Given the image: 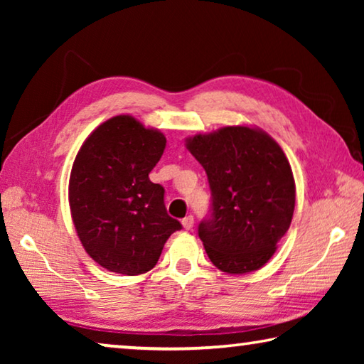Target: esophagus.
Masks as SVG:
<instances>
[{
	"label": "esophagus",
	"instance_id": "34e87169",
	"mask_svg": "<svg viewBox=\"0 0 364 364\" xmlns=\"http://www.w3.org/2000/svg\"><path fill=\"white\" fill-rule=\"evenodd\" d=\"M181 223H183L184 230H191V228L194 226V217H193V215H188V217L183 218Z\"/></svg>",
	"mask_w": 364,
	"mask_h": 364
}]
</instances>
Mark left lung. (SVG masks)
I'll list each match as a JSON object with an SVG mask.
<instances>
[{
	"instance_id": "left-lung-1",
	"label": "left lung",
	"mask_w": 364,
	"mask_h": 364,
	"mask_svg": "<svg viewBox=\"0 0 364 364\" xmlns=\"http://www.w3.org/2000/svg\"><path fill=\"white\" fill-rule=\"evenodd\" d=\"M212 191L199 225L210 262L231 274L262 268L291 226L295 181L279 144L260 128L223 127L186 139Z\"/></svg>"
}]
</instances>
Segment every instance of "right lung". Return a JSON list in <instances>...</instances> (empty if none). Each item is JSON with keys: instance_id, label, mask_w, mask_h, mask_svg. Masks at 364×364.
I'll return each mask as SVG.
<instances>
[{"instance_id": "add662e5", "label": "right lung", "mask_w": 364, "mask_h": 364, "mask_svg": "<svg viewBox=\"0 0 364 364\" xmlns=\"http://www.w3.org/2000/svg\"><path fill=\"white\" fill-rule=\"evenodd\" d=\"M165 144L164 133L132 115H115L85 139L73 162V225L86 254L112 273H147L181 230L165 208V189L149 180Z\"/></svg>"}]
</instances>
